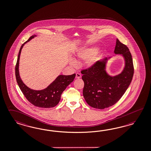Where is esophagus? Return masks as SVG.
<instances>
[{
  "label": "esophagus",
  "instance_id": "esophagus-1",
  "mask_svg": "<svg viewBox=\"0 0 151 151\" xmlns=\"http://www.w3.org/2000/svg\"><path fill=\"white\" fill-rule=\"evenodd\" d=\"M81 74L79 73H76V78L77 79H79V78H81Z\"/></svg>",
  "mask_w": 151,
  "mask_h": 151
}]
</instances>
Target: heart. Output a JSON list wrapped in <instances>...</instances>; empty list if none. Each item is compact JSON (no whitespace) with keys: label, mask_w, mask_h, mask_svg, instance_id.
<instances>
[{"label":"heart","mask_w":151,"mask_h":151,"mask_svg":"<svg viewBox=\"0 0 151 151\" xmlns=\"http://www.w3.org/2000/svg\"><path fill=\"white\" fill-rule=\"evenodd\" d=\"M96 47H83L77 52L76 56L78 60H85V65L88 68H92L96 65L100 58V52ZM72 66H76V62L72 60L70 62Z\"/></svg>","instance_id":"obj_1"}]
</instances>
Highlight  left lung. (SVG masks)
I'll return each instance as SVG.
<instances>
[{
    "label": "left lung",
    "mask_w": 151,
    "mask_h": 151,
    "mask_svg": "<svg viewBox=\"0 0 151 151\" xmlns=\"http://www.w3.org/2000/svg\"><path fill=\"white\" fill-rule=\"evenodd\" d=\"M114 53L124 59V67L120 73L112 76L107 71L108 60L112 57L102 58L94 67L81 72L84 82L83 94L87 104L93 108L103 109L115 104L132 82L134 66L129 49L116 39Z\"/></svg>",
    "instance_id": "1"
}]
</instances>
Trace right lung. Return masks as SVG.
I'll list each match as a JSON object with an SVG mask.
<instances>
[{
	"label": "right lung",
	"instance_id": "obj_1",
	"mask_svg": "<svg viewBox=\"0 0 151 151\" xmlns=\"http://www.w3.org/2000/svg\"><path fill=\"white\" fill-rule=\"evenodd\" d=\"M37 37L33 35L23 43L19 49L15 67L16 81L22 92L28 101L35 106L40 108H49L54 107L61 100V95L67 86L73 81L76 74L69 76L59 75L47 88L40 90H35L28 88L24 84L19 73V61L22 49L25 44L31 39Z\"/></svg>",
	"mask_w": 151,
	"mask_h": 151
}]
</instances>
